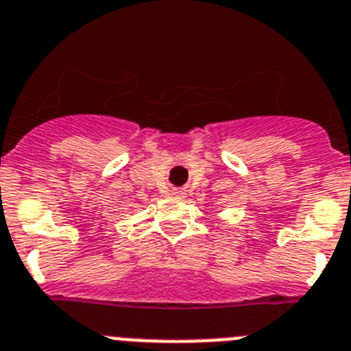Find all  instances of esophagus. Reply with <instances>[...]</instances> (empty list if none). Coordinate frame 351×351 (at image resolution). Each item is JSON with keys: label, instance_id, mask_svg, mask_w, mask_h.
Listing matches in <instances>:
<instances>
[{"label": "esophagus", "instance_id": "34e87169", "mask_svg": "<svg viewBox=\"0 0 351 351\" xmlns=\"http://www.w3.org/2000/svg\"><path fill=\"white\" fill-rule=\"evenodd\" d=\"M173 194H175V196H184V191H175V193H173Z\"/></svg>", "mask_w": 351, "mask_h": 351}]
</instances>
